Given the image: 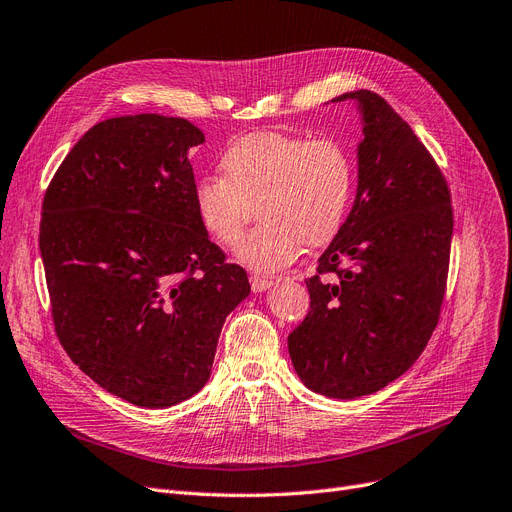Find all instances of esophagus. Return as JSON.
<instances>
[{
	"label": "esophagus",
	"instance_id": "1",
	"mask_svg": "<svg viewBox=\"0 0 512 512\" xmlns=\"http://www.w3.org/2000/svg\"><path fill=\"white\" fill-rule=\"evenodd\" d=\"M250 285L254 291H266L269 287H273V279H266V277H260V275H252L250 277Z\"/></svg>",
	"mask_w": 512,
	"mask_h": 512
}]
</instances>
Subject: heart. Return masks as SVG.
Returning <instances> with one entry per match:
<instances>
[{
	"mask_svg": "<svg viewBox=\"0 0 512 512\" xmlns=\"http://www.w3.org/2000/svg\"><path fill=\"white\" fill-rule=\"evenodd\" d=\"M221 173L193 187L202 227L227 248L241 239L256 200L262 221L237 248V260L258 273H277L306 246H321L342 227L354 170L346 148L331 137L252 133L235 139Z\"/></svg>",
	"mask_w": 512,
	"mask_h": 512,
	"instance_id": "1",
	"label": "heart"
}]
</instances>
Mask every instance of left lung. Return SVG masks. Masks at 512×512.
Masks as SVG:
<instances>
[{
  "label": "left lung",
  "mask_w": 512,
  "mask_h": 512,
  "mask_svg": "<svg viewBox=\"0 0 512 512\" xmlns=\"http://www.w3.org/2000/svg\"><path fill=\"white\" fill-rule=\"evenodd\" d=\"M354 206L306 281L310 310L287 337L302 383L352 400L406 373L425 350L446 291L450 189L406 120L381 95L358 89ZM344 263V267H339ZM334 273L333 280L322 275Z\"/></svg>",
  "instance_id": "left-lung-1"
}]
</instances>
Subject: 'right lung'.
I'll return each instance as SVG.
<instances>
[{
  "instance_id": "1",
  "label": "right lung",
  "mask_w": 512,
  "mask_h": 512,
  "mask_svg": "<svg viewBox=\"0 0 512 512\" xmlns=\"http://www.w3.org/2000/svg\"><path fill=\"white\" fill-rule=\"evenodd\" d=\"M185 118L135 114L91 127L43 198L39 248L62 348L106 392L141 408L179 404L210 379L246 271L210 241L193 206Z\"/></svg>"
}]
</instances>
